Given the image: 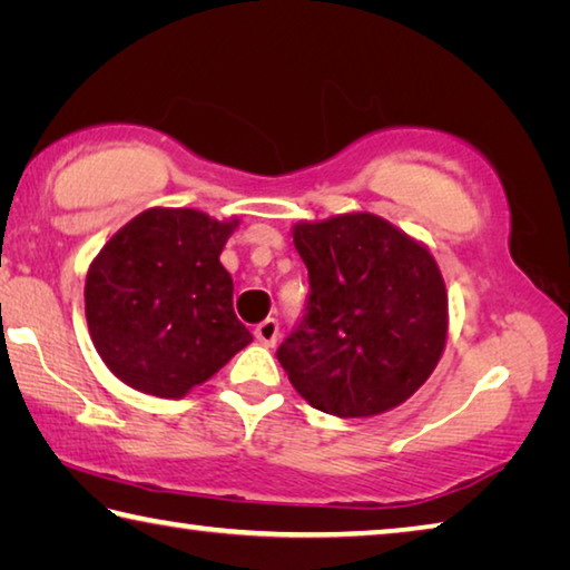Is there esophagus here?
<instances>
[{
	"instance_id": "esophagus-1",
	"label": "esophagus",
	"mask_w": 570,
	"mask_h": 570,
	"mask_svg": "<svg viewBox=\"0 0 570 570\" xmlns=\"http://www.w3.org/2000/svg\"><path fill=\"white\" fill-rule=\"evenodd\" d=\"M254 334H256V340L262 342V344H266V346H274V344H276V340H278V322H276V320H272V316H268V320H264L262 324L256 326Z\"/></svg>"
}]
</instances>
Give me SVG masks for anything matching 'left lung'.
<instances>
[{
    "instance_id": "left-lung-1",
    "label": "left lung",
    "mask_w": 570,
    "mask_h": 570,
    "mask_svg": "<svg viewBox=\"0 0 570 570\" xmlns=\"http://www.w3.org/2000/svg\"><path fill=\"white\" fill-rule=\"evenodd\" d=\"M292 234L308 272L306 314L276 356L294 390L336 417L397 407L445 350L448 292L435 256L374 214L302 220Z\"/></svg>"
}]
</instances>
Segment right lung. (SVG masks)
Listing matches in <instances>:
<instances>
[{
    "label": "right lung",
    "mask_w": 570,
    "mask_h": 570,
    "mask_svg": "<svg viewBox=\"0 0 570 570\" xmlns=\"http://www.w3.org/2000/svg\"><path fill=\"white\" fill-rule=\"evenodd\" d=\"M236 226L196 208H148L95 256L85 316L95 350L128 387L178 400L254 340L218 262Z\"/></svg>",
    "instance_id": "obj_1"
}]
</instances>
